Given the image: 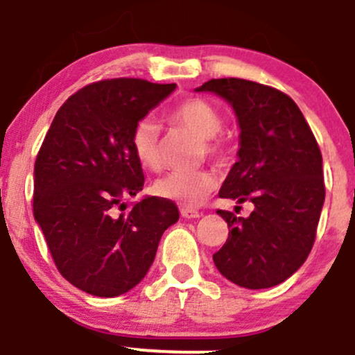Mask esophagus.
Returning <instances> with one entry per match:
<instances>
[{
  "label": "esophagus",
  "mask_w": 355,
  "mask_h": 355,
  "mask_svg": "<svg viewBox=\"0 0 355 355\" xmlns=\"http://www.w3.org/2000/svg\"><path fill=\"white\" fill-rule=\"evenodd\" d=\"M180 214H182V217H185V218H198V217H200V215H202L198 210L187 209V207H182Z\"/></svg>",
  "instance_id": "obj_1"
}]
</instances>
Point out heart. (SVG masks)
Segmentation results:
<instances>
[{
    "mask_svg": "<svg viewBox=\"0 0 355 355\" xmlns=\"http://www.w3.org/2000/svg\"><path fill=\"white\" fill-rule=\"evenodd\" d=\"M170 121L180 125L200 137L202 153L222 160L229 152V138L223 133V118L220 110L200 96L180 101L170 112ZM132 148L138 164L145 168L160 166V138L158 128L148 118L135 125L132 132ZM214 172L210 170H173L153 183V191L162 198H168L183 207H197L215 189Z\"/></svg>",
    "mask_w": 355,
    "mask_h": 355,
    "instance_id": "obj_1",
    "label": "heart"
}]
</instances>
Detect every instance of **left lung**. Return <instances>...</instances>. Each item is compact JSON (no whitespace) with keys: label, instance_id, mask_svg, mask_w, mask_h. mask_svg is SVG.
I'll return each instance as SVG.
<instances>
[{"label":"left lung","instance_id":"1","mask_svg":"<svg viewBox=\"0 0 355 355\" xmlns=\"http://www.w3.org/2000/svg\"><path fill=\"white\" fill-rule=\"evenodd\" d=\"M197 92L217 93L239 118V162L218 195L255 207L247 218L217 210L230 232L214 254L215 267L245 288L282 284L302 266L315 242L325 198L315 137L295 101L277 88L220 78Z\"/></svg>","mask_w":355,"mask_h":355}]
</instances>
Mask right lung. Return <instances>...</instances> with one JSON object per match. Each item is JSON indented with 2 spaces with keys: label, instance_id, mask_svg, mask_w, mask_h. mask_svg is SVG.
<instances>
[{
  "label": "right lung",
  "instance_id": "add662e5",
  "mask_svg": "<svg viewBox=\"0 0 355 355\" xmlns=\"http://www.w3.org/2000/svg\"><path fill=\"white\" fill-rule=\"evenodd\" d=\"M175 88L140 78L95 81L61 105L44 137L33 214L58 272L87 294L116 297L135 287L178 220L177 205L162 197L123 211V198L145 183L133 128Z\"/></svg>",
  "mask_w": 355,
  "mask_h": 355
}]
</instances>
